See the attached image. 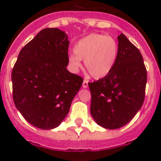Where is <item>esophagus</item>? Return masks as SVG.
<instances>
[{"instance_id": "esophagus-1", "label": "esophagus", "mask_w": 161, "mask_h": 161, "mask_svg": "<svg viewBox=\"0 0 161 161\" xmlns=\"http://www.w3.org/2000/svg\"><path fill=\"white\" fill-rule=\"evenodd\" d=\"M88 83H89V80H86V79L84 80L83 84H82V87H83L84 89H86V88H88V86H89Z\"/></svg>"}]
</instances>
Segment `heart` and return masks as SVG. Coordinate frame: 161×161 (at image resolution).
<instances>
[{
    "label": "heart",
    "instance_id": "obj_1",
    "mask_svg": "<svg viewBox=\"0 0 161 161\" xmlns=\"http://www.w3.org/2000/svg\"><path fill=\"white\" fill-rule=\"evenodd\" d=\"M119 55V44L114 38L101 34H90L80 38L73 47V54L68 55V65L73 72L85 67L92 77L106 76L114 67Z\"/></svg>",
    "mask_w": 161,
    "mask_h": 161
}]
</instances>
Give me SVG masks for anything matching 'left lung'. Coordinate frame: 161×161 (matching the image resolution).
Instances as JSON below:
<instances>
[{"label":"left lung","instance_id":"left-lung-1","mask_svg":"<svg viewBox=\"0 0 161 161\" xmlns=\"http://www.w3.org/2000/svg\"><path fill=\"white\" fill-rule=\"evenodd\" d=\"M119 55L105 77L89 83L90 113L99 126L118 129L130 122L143 106L147 71L141 53L123 33L118 36Z\"/></svg>","mask_w":161,"mask_h":161}]
</instances>
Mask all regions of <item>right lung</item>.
Segmentation results:
<instances>
[{
	"label": "right lung",
	"mask_w": 161,
	"mask_h": 161,
	"mask_svg": "<svg viewBox=\"0 0 161 161\" xmlns=\"http://www.w3.org/2000/svg\"><path fill=\"white\" fill-rule=\"evenodd\" d=\"M68 35L46 28L20 52L12 72L14 105L32 126L51 130L69 112L83 79L68 72Z\"/></svg>",
	"instance_id": "add662e5"
}]
</instances>
